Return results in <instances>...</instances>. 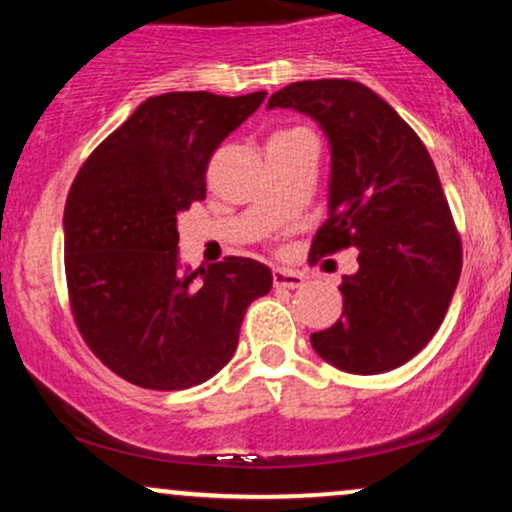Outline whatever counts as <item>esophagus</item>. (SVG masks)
Returning a JSON list of instances; mask_svg holds the SVG:
<instances>
[{
  "mask_svg": "<svg viewBox=\"0 0 512 512\" xmlns=\"http://www.w3.org/2000/svg\"><path fill=\"white\" fill-rule=\"evenodd\" d=\"M272 279L276 289H301L305 284V276L301 272H293V269L284 267H276L272 272Z\"/></svg>",
  "mask_w": 512,
  "mask_h": 512,
  "instance_id": "obj_1",
  "label": "esophagus"
}]
</instances>
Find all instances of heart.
I'll use <instances>...</instances> for the list:
<instances>
[{
    "label": "heart",
    "instance_id": "1",
    "mask_svg": "<svg viewBox=\"0 0 512 512\" xmlns=\"http://www.w3.org/2000/svg\"><path fill=\"white\" fill-rule=\"evenodd\" d=\"M279 134H286V132H279Z\"/></svg>",
    "mask_w": 512,
    "mask_h": 512
}]
</instances>
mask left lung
I'll list each match as a JSON object with an SVG mask.
<instances>
[{
  "label": "left lung",
  "mask_w": 512,
  "mask_h": 512,
  "mask_svg": "<svg viewBox=\"0 0 512 512\" xmlns=\"http://www.w3.org/2000/svg\"><path fill=\"white\" fill-rule=\"evenodd\" d=\"M267 108H293L330 139V216L310 262L356 248L344 276L342 317L310 334L327 363L375 375L419 354L448 313L462 272V240L424 142L368 86L349 79L296 81Z\"/></svg>",
  "instance_id": "obj_1"
}]
</instances>
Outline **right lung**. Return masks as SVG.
Masks as SVG:
<instances>
[{"label": "right lung", "mask_w": 512, "mask_h": 512, "mask_svg": "<svg viewBox=\"0 0 512 512\" xmlns=\"http://www.w3.org/2000/svg\"><path fill=\"white\" fill-rule=\"evenodd\" d=\"M267 93L151 96L96 146L64 207V272L81 337L146 390H185L236 354L248 305L272 289L250 257L178 269V214L207 197L209 158Z\"/></svg>", "instance_id": "right-lung-1"}]
</instances>
